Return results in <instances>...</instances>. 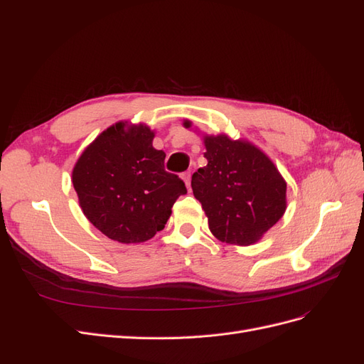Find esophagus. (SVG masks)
Listing matches in <instances>:
<instances>
[{"label": "esophagus", "instance_id": "1", "mask_svg": "<svg viewBox=\"0 0 364 364\" xmlns=\"http://www.w3.org/2000/svg\"><path fill=\"white\" fill-rule=\"evenodd\" d=\"M182 179L185 181V183H186V188L190 190V183H191V173L190 171H183L182 173Z\"/></svg>", "mask_w": 364, "mask_h": 364}]
</instances>
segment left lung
<instances>
[{"label": "left lung", "mask_w": 364, "mask_h": 364, "mask_svg": "<svg viewBox=\"0 0 364 364\" xmlns=\"http://www.w3.org/2000/svg\"><path fill=\"white\" fill-rule=\"evenodd\" d=\"M205 146L208 165L193 174L191 188L209 229L228 245L255 243L285 213L287 183L249 142L218 135L206 136Z\"/></svg>", "instance_id": "1"}]
</instances>
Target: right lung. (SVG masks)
<instances>
[{"label": "right lung", "instance_id": "right-lung-1", "mask_svg": "<svg viewBox=\"0 0 364 364\" xmlns=\"http://www.w3.org/2000/svg\"><path fill=\"white\" fill-rule=\"evenodd\" d=\"M124 123L106 129L73 170L83 214L111 240L141 243L162 230L171 208L186 193L178 174L165 171V153L153 132Z\"/></svg>", "mask_w": 364, "mask_h": 364}]
</instances>
